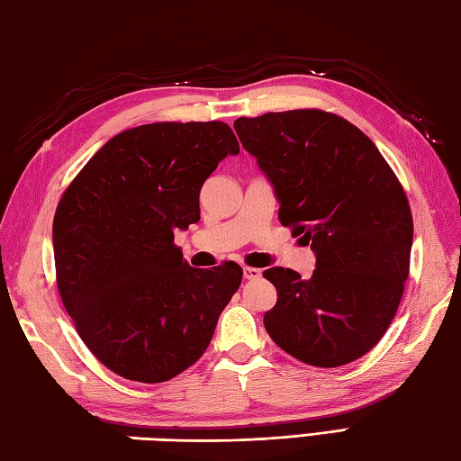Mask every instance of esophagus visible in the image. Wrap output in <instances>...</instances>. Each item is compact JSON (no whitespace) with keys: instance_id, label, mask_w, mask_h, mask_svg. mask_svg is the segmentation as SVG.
Returning <instances> with one entry per match:
<instances>
[{"instance_id":"34e87169","label":"esophagus","mask_w":461,"mask_h":461,"mask_svg":"<svg viewBox=\"0 0 461 461\" xmlns=\"http://www.w3.org/2000/svg\"><path fill=\"white\" fill-rule=\"evenodd\" d=\"M242 275H245V279H249V281H257V279H260V276H263V271H260V268H255V267H245V268H242Z\"/></svg>"}]
</instances>
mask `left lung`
<instances>
[{"mask_svg":"<svg viewBox=\"0 0 461 461\" xmlns=\"http://www.w3.org/2000/svg\"><path fill=\"white\" fill-rule=\"evenodd\" d=\"M279 201V221L317 257L311 279L263 273L276 289L265 329L294 359L339 367L392 325L410 275L413 219L393 170L357 126L323 110L234 122Z\"/></svg>","mask_w":461,"mask_h":461,"instance_id":"1","label":"left lung"}]
</instances>
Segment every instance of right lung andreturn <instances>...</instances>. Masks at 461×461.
Returning <instances> with one entry per match:
<instances>
[{"instance_id":"1","label":"right lung","mask_w":461,"mask_h":461,"mask_svg":"<svg viewBox=\"0 0 461 461\" xmlns=\"http://www.w3.org/2000/svg\"><path fill=\"white\" fill-rule=\"evenodd\" d=\"M239 150L224 122L144 124L110 138L66 188L51 234L58 291L120 377L162 384L211 343L242 268L190 267L175 232L198 222L204 180Z\"/></svg>"}]
</instances>
